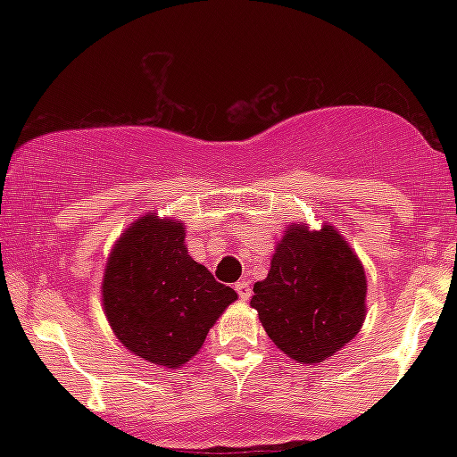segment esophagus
<instances>
[{"instance_id": "34e87169", "label": "esophagus", "mask_w": 457, "mask_h": 457, "mask_svg": "<svg viewBox=\"0 0 457 457\" xmlns=\"http://www.w3.org/2000/svg\"><path fill=\"white\" fill-rule=\"evenodd\" d=\"M236 292H238V296L243 298V301H249L251 283L249 281H238V283H236Z\"/></svg>"}]
</instances>
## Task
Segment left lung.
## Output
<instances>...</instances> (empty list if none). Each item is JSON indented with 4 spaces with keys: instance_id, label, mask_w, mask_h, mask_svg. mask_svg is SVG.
Returning <instances> with one entry per match:
<instances>
[{
    "instance_id": "left-lung-1",
    "label": "left lung",
    "mask_w": 457,
    "mask_h": 457,
    "mask_svg": "<svg viewBox=\"0 0 457 457\" xmlns=\"http://www.w3.org/2000/svg\"><path fill=\"white\" fill-rule=\"evenodd\" d=\"M363 264L333 225L292 223L277 243L269 277L253 286L251 307L281 353L322 363L363 327Z\"/></svg>"
}]
</instances>
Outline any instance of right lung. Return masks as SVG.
Wrapping results in <instances>:
<instances>
[{
    "mask_svg": "<svg viewBox=\"0 0 457 457\" xmlns=\"http://www.w3.org/2000/svg\"><path fill=\"white\" fill-rule=\"evenodd\" d=\"M185 234L180 221L139 217L113 245L101 287L115 337L139 359L171 370L199 353L238 298L188 255Z\"/></svg>",
    "mask_w": 457,
    "mask_h": 457,
    "instance_id": "obj_1",
    "label": "right lung"
}]
</instances>
